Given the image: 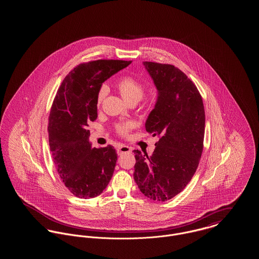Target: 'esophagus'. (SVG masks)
<instances>
[{
    "label": "esophagus",
    "instance_id": "1",
    "mask_svg": "<svg viewBox=\"0 0 259 259\" xmlns=\"http://www.w3.org/2000/svg\"><path fill=\"white\" fill-rule=\"evenodd\" d=\"M126 152H131V148L128 147V146H125V145H121L120 147L117 148V153L120 155V154H123Z\"/></svg>",
    "mask_w": 259,
    "mask_h": 259
}]
</instances>
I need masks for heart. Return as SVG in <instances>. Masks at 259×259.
Returning <instances> with one entry per match:
<instances>
[{"label":"heart","mask_w":259,"mask_h":259,"mask_svg":"<svg viewBox=\"0 0 259 259\" xmlns=\"http://www.w3.org/2000/svg\"><path fill=\"white\" fill-rule=\"evenodd\" d=\"M117 89L119 90L122 98L125 100L127 103L131 102H139L141 99L143 98L144 93H145V87L144 85L134 78L133 76L130 75H125L121 77L117 83H116ZM107 93V88L105 87H101L97 94V105L100 106L103 102V100L106 96ZM133 128V123L132 122H121L116 125V131L120 135L126 136L128 132Z\"/></svg>","instance_id":"obj_1"}]
</instances>
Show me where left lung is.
Here are the masks:
<instances>
[{"instance_id":"8db88e82","label":"left lung","mask_w":259,"mask_h":259,"mask_svg":"<svg viewBox=\"0 0 259 259\" xmlns=\"http://www.w3.org/2000/svg\"><path fill=\"white\" fill-rule=\"evenodd\" d=\"M157 89L146 130L158 136L153 153L134 150V180L141 192L167 201L181 191L196 172L203 151L205 110L197 87L172 65L143 62Z\"/></svg>"}]
</instances>
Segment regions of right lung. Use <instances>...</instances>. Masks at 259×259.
Returning <instances> with one entry per match:
<instances>
[{"label":"right lung","mask_w":259,"mask_h":259,"mask_svg":"<svg viewBox=\"0 0 259 259\" xmlns=\"http://www.w3.org/2000/svg\"><path fill=\"white\" fill-rule=\"evenodd\" d=\"M131 64L97 60L80 64L64 78L49 119L50 151L65 186L78 198H94L109 185L117 154L112 146L92 148L87 126L97 116L103 82Z\"/></svg>","instance_id":"obj_1"}]
</instances>
